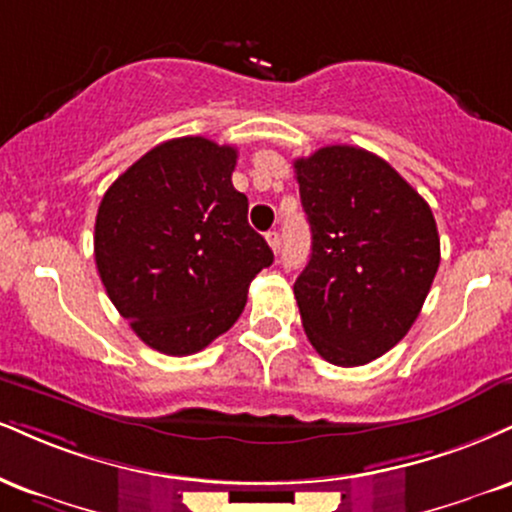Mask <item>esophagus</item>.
Listing matches in <instances>:
<instances>
[{"label":"esophagus","instance_id":"34e87169","mask_svg":"<svg viewBox=\"0 0 512 512\" xmlns=\"http://www.w3.org/2000/svg\"><path fill=\"white\" fill-rule=\"evenodd\" d=\"M267 243H269V248L274 250V255H279V250H281V236H279V231H269V233H267Z\"/></svg>","mask_w":512,"mask_h":512}]
</instances>
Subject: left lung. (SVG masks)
<instances>
[{"label":"left lung","mask_w":512,"mask_h":512,"mask_svg":"<svg viewBox=\"0 0 512 512\" xmlns=\"http://www.w3.org/2000/svg\"><path fill=\"white\" fill-rule=\"evenodd\" d=\"M312 255L293 293L326 362L357 367L396 346L420 315L441 262L424 197L384 159L329 145L295 159Z\"/></svg>","instance_id":"obj_1"}]
</instances>
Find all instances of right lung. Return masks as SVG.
Segmentation results:
<instances>
[{
  "instance_id": "add662e5",
  "label": "right lung",
  "mask_w": 512,
  "mask_h": 512,
  "mask_svg": "<svg viewBox=\"0 0 512 512\" xmlns=\"http://www.w3.org/2000/svg\"><path fill=\"white\" fill-rule=\"evenodd\" d=\"M238 150L200 135L152 147L104 193L95 262L121 317L164 355H193L229 331L274 252L231 183Z\"/></svg>"
}]
</instances>
